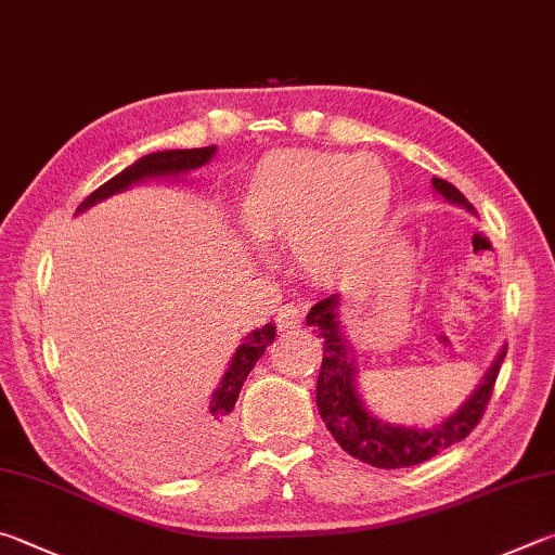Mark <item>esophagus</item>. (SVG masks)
Listing matches in <instances>:
<instances>
[{
  "label": "esophagus",
  "instance_id": "obj_1",
  "mask_svg": "<svg viewBox=\"0 0 555 555\" xmlns=\"http://www.w3.org/2000/svg\"><path fill=\"white\" fill-rule=\"evenodd\" d=\"M300 318H304V310L296 304L281 306L276 312V327L279 330H294L300 325Z\"/></svg>",
  "mask_w": 555,
  "mask_h": 555
}]
</instances>
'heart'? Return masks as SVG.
Masks as SVG:
<instances>
[{
	"mask_svg": "<svg viewBox=\"0 0 555 555\" xmlns=\"http://www.w3.org/2000/svg\"><path fill=\"white\" fill-rule=\"evenodd\" d=\"M390 210L392 177L378 157L276 150L245 179L235 216L255 243L288 240L310 281L341 284L376 261Z\"/></svg>",
	"mask_w": 555,
	"mask_h": 555,
	"instance_id": "heart-1",
	"label": "heart"
}]
</instances>
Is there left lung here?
<instances>
[{
  "mask_svg": "<svg viewBox=\"0 0 555 555\" xmlns=\"http://www.w3.org/2000/svg\"><path fill=\"white\" fill-rule=\"evenodd\" d=\"M431 186L449 204L466 208L468 214L476 216V208L468 204V198L449 181L435 177ZM337 310L339 294H332L310 308L306 322L322 337V366L315 388L318 412L330 435L349 456L371 463L376 468H408L437 456L439 451L470 435L488 408L507 347L500 349V354L486 371L480 386L470 392V398L459 410H453L449 417L437 422L435 427L417 429L390 425V422L378 420L361 398L357 388V359L351 357Z\"/></svg>",
  "mask_w": 555,
  "mask_h": 555,
  "instance_id": "1",
  "label": "left lung"
}]
</instances>
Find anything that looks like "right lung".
I'll use <instances>...</instances> for the list:
<instances>
[{
    "label": "right lung",
    "instance_id": "1",
    "mask_svg": "<svg viewBox=\"0 0 555 555\" xmlns=\"http://www.w3.org/2000/svg\"><path fill=\"white\" fill-rule=\"evenodd\" d=\"M216 155V145L208 147H191V150H163V153H150L145 157L135 159L133 165L126 167L124 172L116 175L114 179H108L106 184L92 191L82 204H79L77 214L92 208L94 204L104 198H111L114 194H120V191L130 189L133 184H143L147 179H159V177H181L189 175L191 169H198L208 165ZM276 337V327L267 322L264 327L251 330L249 335L243 339V345L235 349L233 359H230L228 371L220 378L218 388L214 396L208 400L206 408V420L201 422L198 437H196V453H189V461L181 459V453H143L153 466L163 468V470H179L181 463L189 466V463H198L208 459L210 453H216L218 447L223 444V439L228 437V427H230V412H233L240 390H243V383L249 376V371L255 369L259 357L264 354L267 347L274 341Z\"/></svg>",
    "mask_w": 555,
    "mask_h": 555
}]
</instances>
